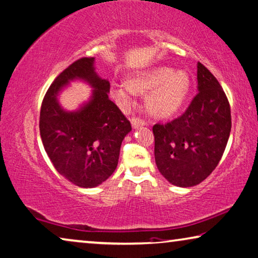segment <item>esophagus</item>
I'll list each match as a JSON object with an SVG mask.
<instances>
[{
	"mask_svg": "<svg viewBox=\"0 0 258 258\" xmlns=\"http://www.w3.org/2000/svg\"><path fill=\"white\" fill-rule=\"evenodd\" d=\"M132 125H133L134 129H137V128H140V126H143L144 122L138 117H133L132 118Z\"/></svg>",
	"mask_w": 258,
	"mask_h": 258,
	"instance_id": "34e87169",
	"label": "esophagus"
}]
</instances>
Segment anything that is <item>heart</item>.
<instances>
[{"label": "heart", "instance_id": "obj_1", "mask_svg": "<svg viewBox=\"0 0 258 258\" xmlns=\"http://www.w3.org/2000/svg\"><path fill=\"white\" fill-rule=\"evenodd\" d=\"M191 89V78L182 70L156 67L134 76L128 83L115 85L111 95L122 107H129L137 93H147L148 107L157 116H171L180 109Z\"/></svg>", "mask_w": 258, "mask_h": 258}]
</instances>
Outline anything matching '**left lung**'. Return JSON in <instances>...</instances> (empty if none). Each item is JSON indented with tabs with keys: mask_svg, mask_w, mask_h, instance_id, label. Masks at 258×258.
<instances>
[{
	"mask_svg": "<svg viewBox=\"0 0 258 258\" xmlns=\"http://www.w3.org/2000/svg\"><path fill=\"white\" fill-rule=\"evenodd\" d=\"M198 91L181 116L152 126L155 160L172 185L200 184L218 166L231 129L230 106L221 85L198 62Z\"/></svg>",
	"mask_w": 258,
	"mask_h": 258,
	"instance_id": "obj_1",
	"label": "left lung"
}]
</instances>
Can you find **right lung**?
I'll list each match as a JSON object with an SVG mask.
<instances>
[{"mask_svg":"<svg viewBox=\"0 0 258 258\" xmlns=\"http://www.w3.org/2000/svg\"><path fill=\"white\" fill-rule=\"evenodd\" d=\"M95 59L81 58L55 78L40 108L39 132L55 170L72 184L95 187L116 169L122 141L132 130L108 93L110 84L95 72ZM83 80L93 88L79 110L65 111L57 95L71 81Z\"/></svg>","mask_w":258,"mask_h":258,"instance_id":"right-lung-1","label":"right lung"}]
</instances>
